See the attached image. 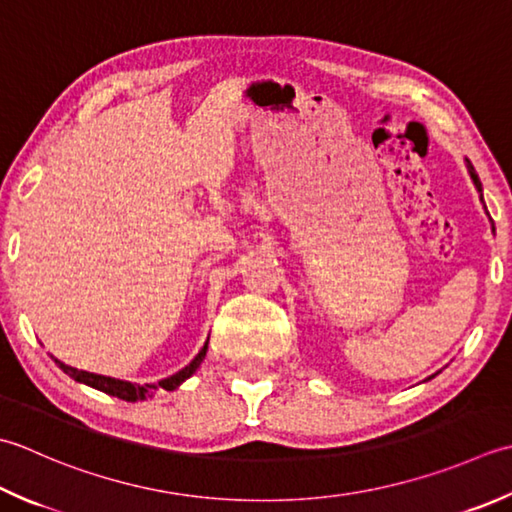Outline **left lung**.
<instances>
[{
  "label": "left lung",
  "instance_id": "obj_1",
  "mask_svg": "<svg viewBox=\"0 0 512 512\" xmlns=\"http://www.w3.org/2000/svg\"><path fill=\"white\" fill-rule=\"evenodd\" d=\"M466 162H468V159H466ZM468 170H470V177H473V182H475L477 190H479V193H482V182H479V175L475 173V168H473V164H470V162H468ZM482 199H484V197H482Z\"/></svg>",
  "mask_w": 512,
  "mask_h": 512
}]
</instances>
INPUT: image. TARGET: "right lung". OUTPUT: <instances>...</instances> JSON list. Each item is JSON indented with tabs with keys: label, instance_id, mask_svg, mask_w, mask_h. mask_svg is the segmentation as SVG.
Wrapping results in <instances>:
<instances>
[{
	"label": "right lung",
	"instance_id": "add662e5",
	"mask_svg": "<svg viewBox=\"0 0 512 512\" xmlns=\"http://www.w3.org/2000/svg\"><path fill=\"white\" fill-rule=\"evenodd\" d=\"M206 350H208V342L204 344V348L199 350L197 357L190 362L186 368L179 370V373L170 375L166 379H162L157 386H162L164 390H175L179 384L186 382V379L195 373V370L199 368V364L204 362L206 357ZM55 364L64 370L66 375H70L75 379V382H82L86 386H93L97 390H102V393L106 395H113V397H119L124 399V402H137V399H146L155 393L157 386H150V384H130V382H122V379H113V377H104V375H95V373H86V370H77L73 366H66L64 362H59V359H55Z\"/></svg>",
	"mask_w": 512,
	"mask_h": 512
}]
</instances>
